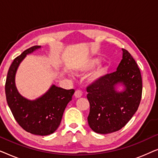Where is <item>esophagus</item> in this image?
I'll return each mask as SVG.
<instances>
[{"mask_svg":"<svg viewBox=\"0 0 158 158\" xmlns=\"http://www.w3.org/2000/svg\"><path fill=\"white\" fill-rule=\"evenodd\" d=\"M82 94H83V93H82V91L81 90H77L75 92V94L74 96L76 98H81V97L82 96Z\"/></svg>","mask_w":158,"mask_h":158,"instance_id":"1","label":"esophagus"}]
</instances>
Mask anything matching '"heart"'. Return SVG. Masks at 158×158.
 <instances>
[{
	"mask_svg": "<svg viewBox=\"0 0 158 158\" xmlns=\"http://www.w3.org/2000/svg\"><path fill=\"white\" fill-rule=\"evenodd\" d=\"M98 62V59H91L88 60L85 62L80 66L77 69L75 73L77 75L82 74L87 72L94 67ZM108 71V67L104 64H100V65L97 67L96 70L93 71V73L90 75L89 76V81L92 83H96L97 81H99L100 80L103 78V77L106 75Z\"/></svg>",
	"mask_w": 158,
	"mask_h": 158,
	"instance_id": "obj_1",
	"label": "heart"
}]
</instances>
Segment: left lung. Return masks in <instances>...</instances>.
<instances>
[{"mask_svg":"<svg viewBox=\"0 0 158 158\" xmlns=\"http://www.w3.org/2000/svg\"><path fill=\"white\" fill-rule=\"evenodd\" d=\"M122 60L116 72L87 87L90 103L88 122L93 131L109 134L124 127L137 111L142 92L141 73L137 62L126 49H122ZM118 84L125 90L117 92Z\"/></svg>","mask_w":158,"mask_h":158,"instance_id":"8db88e82","label":"left lung"}]
</instances>
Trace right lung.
Segmentation results:
<instances>
[{
	"mask_svg": "<svg viewBox=\"0 0 158 158\" xmlns=\"http://www.w3.org/2000/svg\"><path fill=\"white\" fill-rule=\"evenodd\" d=\"M41 46H34L16 57L8 70L5 91L8 106L18 124L28 132L46 136L57 130L64 111L72 100L75 90H66L52 85L45 94L36 100H29L19 94L15 84L17 69L27 55Z\"/></svg>",
	"mask_w": 158,
	"mask_h": 158,
	"instance_id": "1",
	"label": "right lung"
}]
</instances>
